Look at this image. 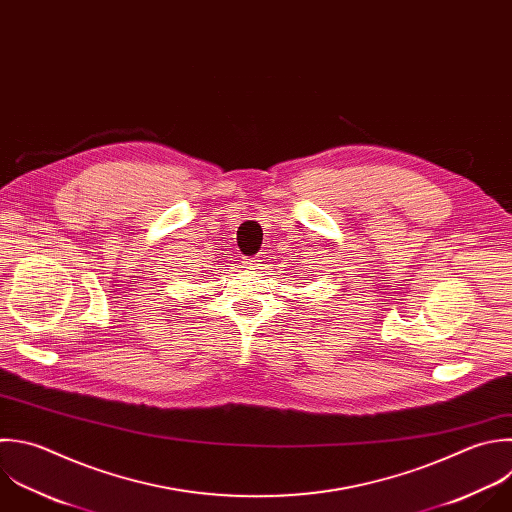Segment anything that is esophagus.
Wrapping results in <instances>:
<instances>
[{"label":"esophagus","instance_id":"1","mask_svg":"<svg viewBox=\"0 0 512 512\" xmlns=\"http://www.w3.org/2000/svg\"><path fill=\"white\" fill-rule=\"evenodd\" d=\"M244 268H248V270H258V268H260V260H256V258H246V260H244Z\"/></svg>","mask_w":512,"mask_h":512}]
</instances>
